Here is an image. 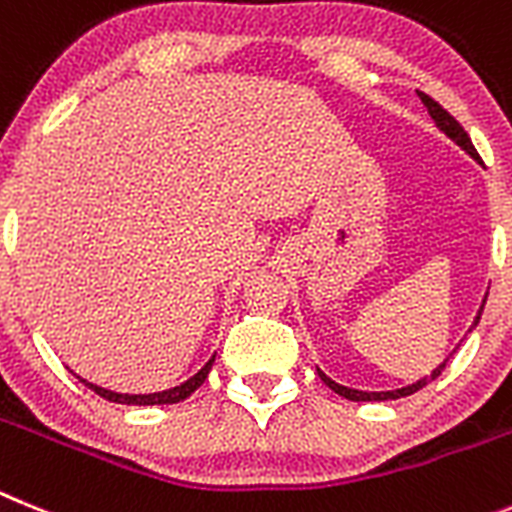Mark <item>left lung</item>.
Listing matches in <instances>:
<instances>
[{"label":"left lung","instance_id":"obj_1","mask_svg":"<svg viewBox=\"0 0 512 512\" xmlns=\"http://www.w3.org/2000/svg\"><path fill=\"white\" fill-rule=\"evenodd\" d=\"M417 95H420L422 105L428 108V113H430V118H433V121H435V126L441 128V131L446 133L448 139L456 141V144H459L461 149H464L471 159H477V162L482 164V159H479L477 149H474V144H471L469 133H466L464 128H461V123L456 121V118H453V115L448 113V110H443L441 105H438V102L433 100V97H428V95H425V92H417ZM484 301H487V296H484ZM484 301H482V306H479L477 317H474V324H471V327H477V324H479V317H482V309H484ZM446 361H448V358H446ZM446 361H443L441 366L435 368V371L430 373V376H425V379L417 381V384L402 386V389H394V391H358V389H348V386H342V384H337V381H332L330 376H327V373L319 371V368H317V373H319V379H322L324 384L330 386V389L335 391V394H340V397L350 399V402H386V399L410 397V394H415V391H420L422 386L428 384V381L438 379V376H441L443 368H446Z\"/></svg>","mask_w":512,"mask_h":512}]
</instances>
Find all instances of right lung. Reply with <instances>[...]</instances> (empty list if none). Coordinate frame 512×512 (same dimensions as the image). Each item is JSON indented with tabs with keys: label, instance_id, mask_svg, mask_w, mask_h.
I'll return each mask as SVG.
<instances>
[{
	"label": "right lung",
	"instance_id": "1",
	"mask_svg": "<svg viewBox=\"0 0 512 512\" xmlns=\"http://www.w3.org/2000/svg\"><path fill=\"white\" fill-rule=\"evenodd\" d=\"M213 361H216V355H211V361H208L201 371L195 373V376H190L185 384L172 386V389H164V391H154V394H118V391L102 389V386L90 384V381H84V379H79V381H82L84 386H90V389L95 391V394H100L102 399H108V402L139 404V407H146V404H177V402H182V399H188L190 394H193V391L208 379V371H211Z\"/></svg>",
	"mask_w": 512,
	"mask_h": 512
}]
</instances>
